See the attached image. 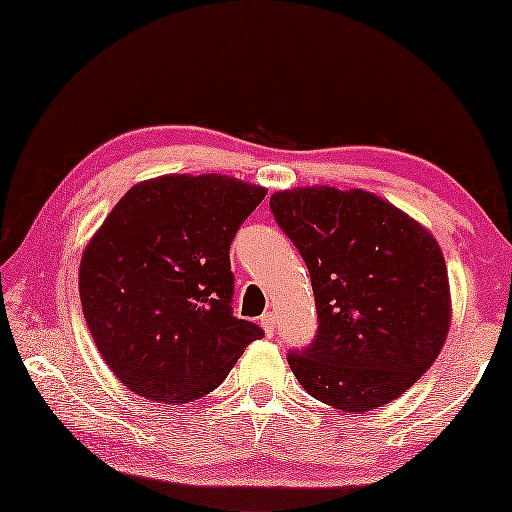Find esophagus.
I'll use <instances>...</instances> for the list:
<instances>
[{
  "mask_svg": "<svg viewBox=\"0 0 512 512\" xmlns=\"http://www.w3.org/2000/svg\"><path fill=\"white\" fill-rule=\"evenodd\" d=\"M261 326H263V331H265L267 335H274V331H276L274 313H263V315H261Z\"/></svg>",
  "mask_w": 512,
  "mask_h": 512,
  "instance_id": "esophagus-1",
  "label": "esophagus"
}]
</instances>
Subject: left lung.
I'll list each match as a JSON object with an SVG mask.
<instances>
[{
    "label": "left lung",
    "instance_id": "1",
    "mask_svg": "<svg viewBox=\"0 0 512 512\" xmlns=\"http://www.w3.org/2000/svg\"><path fill=\"white\" fill-rule=\"evenodd\" d=\"M270 208L304 258L315 295V340L288 354L297 381L347 413L404 395L449 331V276L438 242L365 190L295 188L272 195Z\"/></svg>",
    "mask_w": 512,
    "mask_h": 512
}]
</instances>
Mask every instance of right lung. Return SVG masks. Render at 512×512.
I'll return each mask as SVG.
<instances>
[{
  "label": "right lung",
  "mask_w": 512,
  "mask_h": 512,
  "mask_svg": "<svg viewBox=\"0 0 512 512\" xmlns=\"http://www.w3.org/2000/svg\"><path fill=\"white\" fill-rule=\"evenodd\" d=\"M265 188L167 174L124 195L81 258L83 317L131 392L186 404L213 392L263 329L233 315L231 242Z\"/></svg>",
  "instance_id": "right-lung-1"
}]
</instances>
